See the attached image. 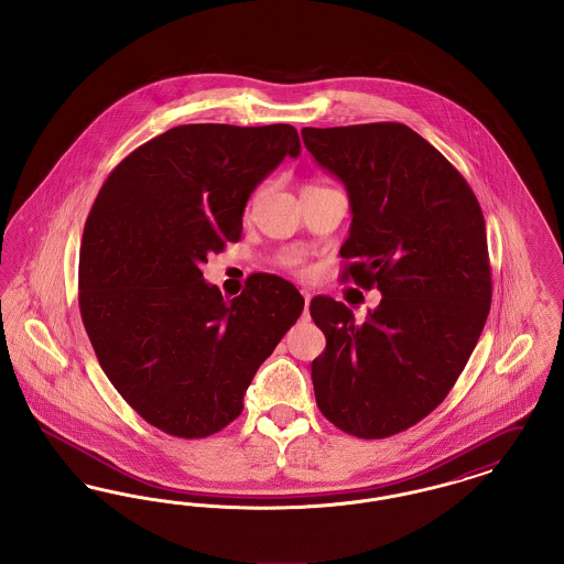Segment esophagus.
<instances>
[{
	"label": "esophagus",
	"instance_id": "esophagus-1",
	"mask_svg": "<svg viewBox=\"0 0 564 564\" xmlns=\"http://www.w3.org/2000/svg\"><path fill=\"white\" fill-rule=\"evenodd\" d=\"M300 294H302V297H304V313H308V304H311V294H308L306 290H302Z\"/></svg>",
	"mask_w": 564,
	"mask_h": 564
}]
</instances>
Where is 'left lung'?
I'll return each mask as SVG.
<instances>
[{
	"label": "left lung",
	"instance_id": "obj_1",
	"mask_svg": "<svg viewBox=\"0 0 564 564\" xmlns=\"http://www.w3.org/2000/svg\"><path fill=\"white\" fill-rule=\"evenodd\" d=\"M306 150L349 194L343 281L380 290L364 323L311 300L325 350L311 376L323 416L364 440L416 425L455 387L490 311L480 203L430 141L400 122L302 129Z\"/></svg>",
	"mask_w": 564,
	"mask_h": 564
}]
</instances>
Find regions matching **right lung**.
<instances>
[{
    "instance_id": "obj_1",
    "label": "right lung",
    "mask_w": 564,
    "mask_h": 564,
    "mask_svg": "<svg viewBox=\"0 0 564 564\" xmlns=\"http://www.w3.org/2000/svg\"><path fill=\"white\" fill-rule=\"evenodd\" d=\"M300 154L292 124H182L109 173L88 214L78 302L116 391L156 430L198 440L230 425L242 395L304 308L294 285L253 274L224 300L200 264L241 239L256 186Z\"/></svg>"
}]
</instances>
